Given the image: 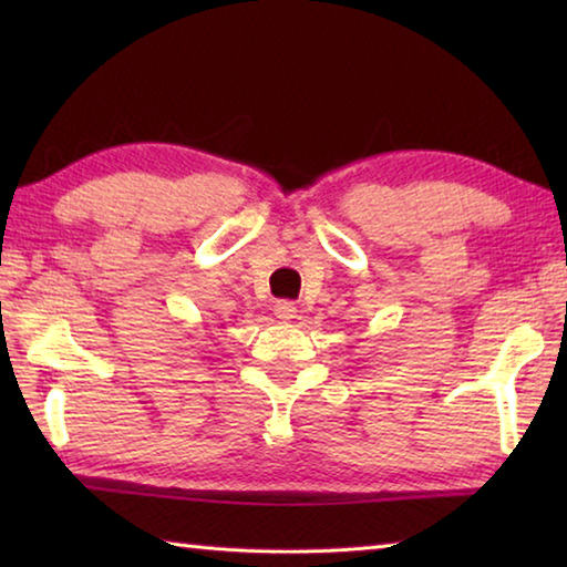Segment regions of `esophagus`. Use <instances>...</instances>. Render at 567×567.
Returning <instances> with one entry per match:
<instances>
[{"label": "esophagus", "instance_id": "1", "mask_svg": "<svg viewBox=\"0 0 567 567\" xmlns=\"http://www.w3.org/2000/svg\"><path fill=\"white\" fill-rule=\"evenodd\" d=\"M275 315H277V318H280V320H292L295 318V315H297V307L292 305V302H277L275 305Z\"/></svg>", "mask_w": 567, "mask_h": 567}]
</instances>
